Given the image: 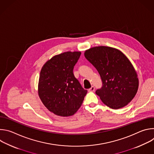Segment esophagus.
Listing matches in <instances>:
<instances>
[{
    "label": "esophagus",
    "mask_w": 154,
    "mask_h": 154,
    "mask_svg": "<svg viewBox=\"0 0 154 154\" xmlns=\"http://www.w3.org/2000/svg\"><path fill=\"white\" fill-rule=\"evenodd\" d=\"M94 90H95L94 86H92L90 89H88V91H89V92H93V91H94Z\"/></svg>",
    "instance_id": "esophagus-1"
}]
</instances>
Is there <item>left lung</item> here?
<instances>
[{
    "label": "left lung",
    "instance_id": "1",
    "mask_svg": "<svg viewBox=\"0 0 154 154\" xmlns=\"http://www.w3.org/2000/svg\"><path fill=\"white\" fill-rule=\"evenodd\" d=\"M85 57L100 74L102 86L96 94L104 104L119 109L131 102L137 93L139 82L132 64L122 52L98 46L86 50Z\"/></svg>",
    "mask_w": 154,
    "mask_h": 154
}]
</instances>
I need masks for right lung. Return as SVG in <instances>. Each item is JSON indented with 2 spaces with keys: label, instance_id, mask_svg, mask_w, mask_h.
Segmentation results:
<instances>
[{
  "label": "right lung",
  "instance_id": "obj_1",
  "mask_svg": "<svg viewBox=\"0 0 154 154\" xmlns=\"http://www.w3.org/2000/svg\"><path fill=\"white\" fill-rule=\"evenodd\" d=\"M80 55V52H66L55 55L44 64L41 70L39 98L56 115L65 117L74 115L87 93L73 73Z\"/></svg>",
  "mask_w": 154,
  "mask_h": 154
}]
</instances>
